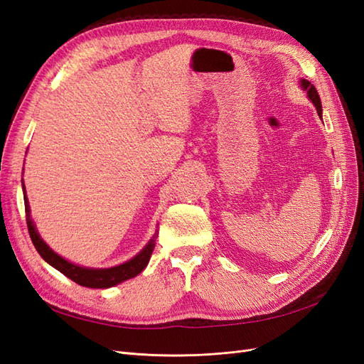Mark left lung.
I'll list each match as a JSON object with an SVG mask.
<instances>
[{"instance_id": "left-lung-1", "label": "left lung", "mask_w": 364, "mask_h": 364, "mask_svg": "<svg viewBox=\"0 0 364 364\" xmlns=\"http://www.w3.org/2000/svg\"><path fill=\"white\" fill-rule=\"evenodd\" d=\"M301 86H302L304 91H306L308 98H310V100L313 102V105L316 106V111H317L318 117H321V119H322V105H321V97H318L317 90L311 85V82H308L305 79H301Z\"/></svg>"}]
</instances>
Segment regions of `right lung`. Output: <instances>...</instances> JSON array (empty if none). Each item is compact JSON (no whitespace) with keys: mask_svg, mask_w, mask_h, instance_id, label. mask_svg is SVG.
Returning a JSON list of instances; mask_svg holds the SVG:
<instances>
[{"mask_svg":"<svg viewBox=\"0 0 364 364\" xmlns=\"http://www.w3.org/2000/svg\"><path fill=\"white\" fill-rule=\"evenodd\" d=\"M23 191H24L27 228H28V234H30L33 245H35L39 255L46 259L50 266L58 269L60 273H63L65 277L70 278L75 284H79V285H82V287H87V289H109V287H114V285H117L119 282H124L130 278L136 277V274H139L147 267V264L151 257V252H153V249H155L156 235H153V238L149 241V245L142 249L136 257H134L132 259L119 264V266H115V267L90 269V267L77 266V264H73L65 258H62L38 234L36 226H35V223H33V220L30 217V206H28V199L26 196L24 183H23Z\"/></svg>","mask_w":364,"mask_h":364,"instance_id":"add662e5","label":"right lung"}]
</instances>
